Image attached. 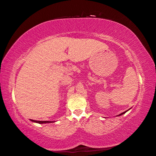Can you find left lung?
I'll list each match as a JSON object with an SVG mask.
<instances>
[{
	"mask_svg": "<svg viewBox=\"0 0 156 156\" xmlns=\"http://www.w3.org/2000/svg\"><path fill=\"white\" fill-rule=\"evenodd\" d=\"M128 110H129V109H128ZM128 110H126V111H125V112H122V113H121V114H120V115H119V116H120V115H124V113H126V112H127V111H128Z\"/></svg>",
	"mask_w": 156,
	"mask_h": 156,
	"instance_id": "obj_1",
	"label": "left lung"
}]
</instances>
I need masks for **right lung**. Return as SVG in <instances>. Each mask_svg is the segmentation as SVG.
Returning <instances> with one entry per match:
<instances>
[{"label":"right lung","mask_w":156,"mask_h":156,"mask_svg":"<svg viewBox=\"0 0 156 156\" xmlns=\"http://www.w3.org/2000/svg\"><path fill=\"white\" fill-rule=\"evenodd\" d=\"M31 121L36 122V123H39V124H47V123L52 122H49V121H37V120H32V119H31Z\"/></svg>","instance_id":"add662e5"}]
</instances>
